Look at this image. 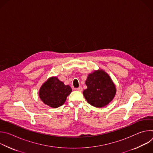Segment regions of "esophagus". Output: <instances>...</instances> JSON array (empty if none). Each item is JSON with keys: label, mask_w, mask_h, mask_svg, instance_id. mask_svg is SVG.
<instances>
[{"label": "esophagus", "mask_w": 153, "mask_h": 153, "mask_svg": "<svg viewBox=\"0 0 153 153\" xmlns=\"http://www.w3.org/2000/svg\"><path fill=\"white\" fill-rule=\"evenodd\" d=\"M77 90L79 91H80V92H82V91H83V88H82L81 86H80V87H79L78 88H77Z\"/></svg>", "instance_id": "obj_1"}]
</instances>
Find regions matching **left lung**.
I'll use <instances>...</instances> for the list:
<instances>
[{
  "mask_svg": "<svg viewBox=\"0 0 153 153\" xmlns=\"http://www.w3.org/2000/svg\"><path fill=\"white\" fill-rule=\"evenodd\" d=\"M87 88L83 94L87 102L96 108H102L110 103L116 94V87L110 76L99 69L90 73L85 81Z\"/></svg>",
  "mask_w": 153,
  "mask_h": 153,
  "instance_id": "obj_1",
  "label": "left lung"
}]
</instances>
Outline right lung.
<instances>
[{
	"mask_svg": "<svg viewBox=\"0 0 153 153\" xmlns=\"http://www.w3.org/2000/svg\"><path fill=\"white\" fill-rule=\"evenodd\" d=\"M71 91L69 85H65L56 76H53L42 85L39 96L45 105L56 108L64 104Z\"/></svg>",
	"mask_w": 153,
	"mask_h": 153,
	"instance_id": "add662e5",
	"label": "right lung"
}]
</instances>
